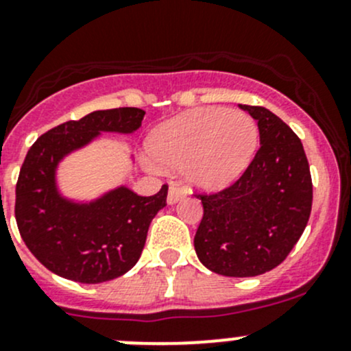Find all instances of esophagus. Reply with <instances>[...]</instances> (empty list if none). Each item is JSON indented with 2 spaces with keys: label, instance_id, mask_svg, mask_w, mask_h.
<instances>
[{
  "label": "esophagus",
  "instance_id": "obj_1",
  "mask_svg": "<svg viewBox=\"0 0 351 351\" xmlns=\"http://www.w3.org/2000/svg\"><path fill=\"white\" fill-rule=\"evenodd\" d=\"M183 197H185V192H183V190L180 189L178 185H171V186H169V190H168V204L169 205L176 204V202L182 200Z\"/></svg>",
  "mask_w": 351,
  "mask_h": 351
}]
</instances>
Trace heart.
I'll return each mask as SVG.
<instances>
[{"label":"heart","instance_id":"obj_1","mask_svg":"<svg viewBox=\"0 0 351 351\" xmlns=\"http://www.w3.org/2000/svg\"><path fill=\"white\" fill-rule=\"evenodd\" d=\"M260 130L247 113L222 107L197 108L169 119L147 137V153L165 166H183L190 185L226 189L256 154Z\"/></svg>","mask_w":351,"mask_h":351}]
</instances>
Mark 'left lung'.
Segmentation results:
<instances>
[{
    "label": "left lung",
    "instance_id": "8db88e82",
    "mask_svg": "<svg viewBox=\"0 0 351 351\" xmlns=\"http://www.w3.org/2000/svg\"><path fill=\"white\" fill-rule=\"evenodd\" d=\"M258 120L260 149L229 189L197 195L204 217L195 251L224 277H256L285 260L302 236L313 207V180L302 143L265 107L239 105Z\"/></svg>",
    "mask_w": 351,
    "mask_h": 351
}]
</instances>
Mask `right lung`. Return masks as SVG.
Segmentation results:
<instances>
[{"instance_id": "right-lung-1", "label": "right lung", "mask_w": 351, "mask_h": 351, "mask_svg": "<svg viewBox=\"0 0 351 351\" xmlns=\"http://www.w3.org/2000/svg\"><path fill=\"white\" fill-rule=\"evenodd\" d=\"M144 115L134 107L95 110L47 130L28 149L16 183L15 217L27 247L52 274L101 284L122 277L141 258L168 186L141 197L120 185L93 200H74L59 189L58 168L104 132L134 134Z\"/></svg>"}]
</instances>
